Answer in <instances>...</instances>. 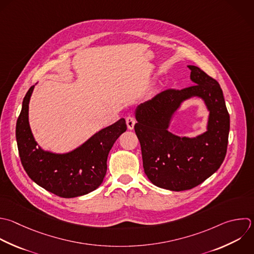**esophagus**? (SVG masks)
I'll list each match as a JSON object with an SVG mask.
<instances>
[{"mask_svg":"<svg viewBox=\"0 0 254 254\" xmlns=\"http://www.w3.org/2000/svg\"><path fill=\"white\" fill-rule=\"evenodd\" d=\"M135 123H136V121H135V119H134L133 116H130V115H129V116L126 117V124H127V127H128L129 130H133V129H134Z\"/></svg>","mask_w":254,"mask_h":254,"instance_id":"1","label":"esophagus"}]
</instances>
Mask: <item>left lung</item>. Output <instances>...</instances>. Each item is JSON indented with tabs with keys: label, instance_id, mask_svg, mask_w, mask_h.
Masks as SVG:
<instances>
[{
	"label": "left lung",
	"instance_id": "8db88e82",
	"mask_svg": "<svg viewBox=\"0 0 254 254\" xmlns=\"http://www.w3.org/2000/svg\"><path fill=\"white\" fill-rule=\"evenodd\" d=\"M188 67L193 85L167 89L135 110L145 174L155 186L175 191L192 189L218 170L229 133V114L218 82L197 66ZM192 97L201 98L210 111L207 131L193 138L177 136L168 131L171 117Z\"/></svg>",
	"mask_w": 254,
	"mask_h": 254
}]
</instances>
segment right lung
<instances>
[{
    "label": "right lung",
    "mask_w": 254,
    "mask_h": 254,
    "mask_svg": "<svg viewBox=\"0 0 254 254\" xmlns=\"http://www.w3.org/2000/svg\"><path fill=\"white\" fill-rule=\"evenodd\" d=\"M34 87L24 98L16 126L18 149L25 171L40 187L62 197L80 196L96 190L106 175L109 151L127 130L125 119L101 129L68 153L45 151L38 146L29 123V103Z\"/></svg>",
    "instance_id": "add662e5"
}]
</instances>
